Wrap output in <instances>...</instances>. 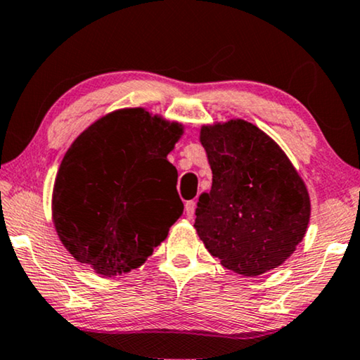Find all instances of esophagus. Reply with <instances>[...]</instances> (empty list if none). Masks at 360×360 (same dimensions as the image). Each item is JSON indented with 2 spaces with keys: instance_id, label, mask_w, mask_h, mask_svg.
Segmentation results:
<instances>
[{
  "instance_id": "obj_1",
  "label": "esophagus",
  "mask_w": 360,
  "mask_h": 360,
  "mask_svg": "<svg viewBox=\"0 0 360 360\" xmlns=\"http://www.w3.org/2000/svg\"><path fill=\"white\" fill-rule=\"evenodd\" d=\"M195 212V200H187L186 202V215L187 219H192Z\"/></svg>"
}]
</instances>
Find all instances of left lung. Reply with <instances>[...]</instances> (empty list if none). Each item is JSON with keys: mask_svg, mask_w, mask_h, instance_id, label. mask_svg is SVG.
I'll use <instances>...</instances> for the list:
<instances>
[{"mask_svg": "<svg viewBox=\"0 0 360 360\" xmlns=\"http://www.w3.org/2000/svg\"><path fill=\"white\" fill-rule=\"evenodd\" d=\"M200 141L214 176L197 202V235L236 274L255 277L281 266L310 220V197L290 160L241 119L202 127Z\"/></svg>", "mask_w": 360, "mask_h": 360, "instance_id": "obj_1", "label": "left lung"}]
</instances>
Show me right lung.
<instances>
[{"label": "right lung", "instance_id": "add662e5", "mask_svg": "<svg viewBox=\"0 0 360 360\" xmlns=\"http://www.w3.org/2000/svg\"><path fill=\"white\" fill-rule=\"evenodd\" d=\"M182 127L143 109L96 120L70 146L53 186V224L75 259L101 276L153 255L182 215L178 171L166 160Z\"/></svg>", "mask_w": 360, "mask_h": 360}]
</instances>
